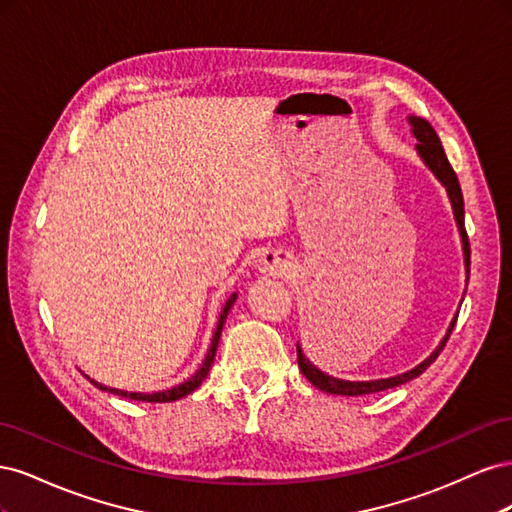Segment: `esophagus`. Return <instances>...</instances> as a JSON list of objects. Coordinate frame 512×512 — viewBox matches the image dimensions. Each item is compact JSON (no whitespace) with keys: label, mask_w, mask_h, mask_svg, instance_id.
I'll list each match as a JSON object with an SVG mask.
<instances>
[{"label":"esophagus","mask_w":512,"mask_h":512,"mask_svg":"<svg viewBox=\"0 0 512 512\" xmlns=\"http://www.w3.org/2000/svg\"><path fill=\"white\" fill-rule=\"evenodd\" d=\"M290 269V258L284 252H267L258 260V271L262 275L280 277Z\"/></svg>","instance_id":"34e87169"}]
</instances>
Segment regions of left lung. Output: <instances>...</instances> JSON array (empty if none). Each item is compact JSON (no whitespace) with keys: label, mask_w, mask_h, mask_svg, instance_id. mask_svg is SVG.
I'll return each mask as SVG.
<instances>
[{"label":"left lung","mask_w":512,"mask_h":512,"mask_svg":"<svg viewBox=\"0 0 512 512\" xmlns=\"http://www.w3.org/2000/svg\"><path fill=\"white\" fill-rule=\"evenodd\" d=\"M408 123L412 128V134L416 138V153L421 162L431 170V175L436 177L448 194V200H451V207H453V215H455V224L459 230V237H461V250H463V265H466V284L470 280V241L466 235V211H463V194L459 188V179L455 175V170L451 166V162L446 160V153L444 147L440 143V138L436 134V130L431 128V123L423 117H416V115H408ZM457 322V316L451 320V327H448L446 335L442 337V342L438 344V348L433 350L423 363H418L416 367L404 371V374H397L391 378H380V380H342V378H335L324 374L322 369H318L312 361L307 359L303 354L301 344H297V361H299V369L303 371V376L312 382L316 389L329 393V395H346V397H356V395H369V393H378V391H386V389H395V386L406 384L414 378H418L423 374V371L438 359V354L442 352V348L446 346V339L451 335L453 327Z\"/></svg>","instance_id":"8db88e82"}]
</instances>
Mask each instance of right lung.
Masks as SVG:
<instances>
[{
	"mask_svg": "<svg viewBox=\"0 0 512 512\" xmlns=\"http://www.w3.org/2000/svg\"><path fill=\"white\" fill-rule=\"evenodd\" d=\"M235 301H237V292H232L230 297H228V301H226L224 307H222L218 327H215V333H213V339H211V346H209V350H207V354H205L203 363H200V367L196 369V374H192L188 380H183V382L177 384V386H170V389H166V391H156V393H136V391L113 389V386H106V384H100V382H96V380H91L87 374H83V376H85L91 384L98 386L100 391H108V393H113V395L126 397V399H134V401H149V404H168V401H177V399H181V397H185V395H190V393H194V391L198 389L200 384H203V380H205L207 374H209V369H211L213 359H215V350H218V344H220V335H222V329H224L226 316H228V312H230V307L235 305Z\"/></svg>",
	"mask_w": 512,
	"mask_h": 512,
	"instance_id": "1",
	"label": "right lung"
}]
</instances>
